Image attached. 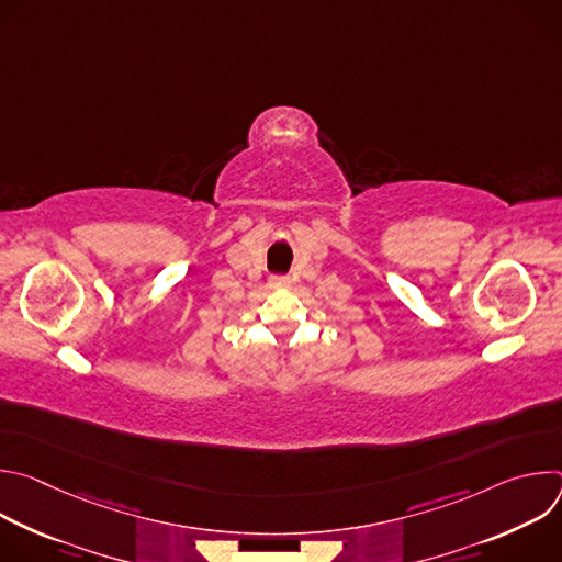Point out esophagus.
Listing matches in <instances>:
<instances>
[{"label":"esophagus","instance_id":"esophagus-1","mask_svg":"<svg viewBox=\"0 0 562 562\" xmlns=\"http://www.w3.org/2000/svg\"><path fill=\"white\" fill-rule=\"evenodd\" d=\"M291 280L286 278V276H276V278H271V286H286Z\"/></svg>","mask_w":562,"mask_h":562}]
</instances>
